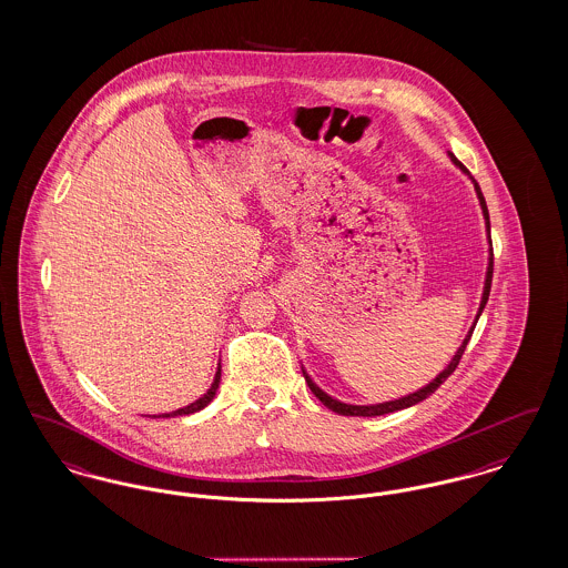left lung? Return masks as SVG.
<instances>
[{"instance_id":"1","label":"left lung","mask_w":568,"mask_h":568,"mask_svg":"<svg viewBox=\"0 0 568 568\" xmlns=\"http://www.w3.org/2000/svg\"><path fill=\"white\" fill-rule=\"evenodd\" d=\"M448 158H450V162L464 173V175H468L473 183H475V192H477L478 196V205H480V211H483V217H485V231H487V243H489V256H487V271H485V284H483V297H480V305H478L477 318H475V323H473V327L468 331V335L464 337V342H462V346L455 351V355L453 358L448 361L447 367L432 381V383H427L425 387L418 388V390H413V393H408V395H404V397H397V399H390V402H383V404H369V406H358V404H344V402H339V399H335V397H331L328 393H325L323 388L318 387L312 378H310V374L305 372V367H303V376H305V383H307V387L312 388V393L327 406L328 410H333V413H337V415H344V417H381V415H388V413H397V410H404V408H410V406H415L418 402H423L425 397H429L436 388L440 387L445 381H447L448 376L455 372V367L459 365V358L464 355V351H466V346H468V342H470V335H473V331L477 327L478 316L483 314V307H485V303H487V298H489V291H491V275H494V250H491V237H489V211H487V205H485V199H483V192H480V187H478L477 181L475 178L468 173V169L453 155V153H448Z\"/></svg>"}]
</instances>
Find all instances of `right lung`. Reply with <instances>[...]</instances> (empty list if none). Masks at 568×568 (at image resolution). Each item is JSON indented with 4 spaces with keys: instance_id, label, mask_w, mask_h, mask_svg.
<instances>
[{
    "instance_id": "obj_1",
    "label": "right lung",
    "mask_w": 568,
    "mask_h": 568,
    "mask_svg": "<svg viewBox=\"0 0 568 568\" xmlns=\"http://www.w3.org/2000/svg\"><path fill=\"white\" fill-rule=\"evenodd\" d=\"M220 376H222V365L217 363V369H215V376H213V383H211V387L196 399V402H192V404H187L185 408H180V410H173V413H164V415H158V417H183V415H194V413H199V410H203L205 406H210L211 399L215 397V390L220 387ZM155 418V415H153Z\"/></svg>"
}]
</instances>
